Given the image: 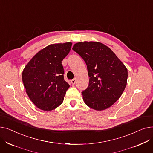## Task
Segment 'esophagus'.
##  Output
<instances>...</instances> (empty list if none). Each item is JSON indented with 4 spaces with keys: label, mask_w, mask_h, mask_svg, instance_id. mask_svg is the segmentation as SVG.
<instances>
[{
    "label": "esophagus",
    "mask_w": 153,
    "mask_h": 153,
    "mask_svg": "<svg viewBox=\"0 0 153 153\" xmlns=\"http://www.w3.org/2000/svg\"><path fill=\"white\" fill-rule=\"evenodd\" d=\"M76 79H72V80H71V84H72V85H74V84H75V83H76Z\"/></svg>",
    "instance_id": "1"
}]
</instances>
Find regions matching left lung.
<instances>
[{
	"label": "left lung",
	"instance_id": "1",
	"mask_svg": "<svg viewBox=\"0 0 153 153\" xmlns=\"http://www.w3.org/2000/svg\"><path fill=\"white\" fill-rule=\"evenodd\" d=\"M72 50L85 62L90 77L88 87L82 92L84 102L95 110L109 108L125 89L126 68L110 48L100 42H79Z\"/></svg>",
	"mask_w": 153,
	"mask_h": 153
}]
</instances>
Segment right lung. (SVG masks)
I'll use <instances>...</instances> for the list:
<instances>
[{
  "instance_id": "add662e5",
  "label": "right lung",
  "mask_w": 153,
  "mask_h": 153,
  "mask_svg": "<svg viewBox=\"0 0 153 153\" xmlns=\"http://www.w3.org/2000/svg\"><path fill=\"white\" fill-rule=\"evenodd\" d=\"M71 46V42L48 45L37 53L24 68V87L38 108L51 111L62 103L69 85L64 80L61 62L69 54Z\"/></svg>"
}]
</instances>
